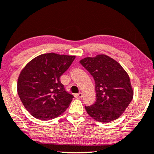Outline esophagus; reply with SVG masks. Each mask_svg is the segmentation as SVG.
Wrapping results in <instances>:
<instances>
[{
  "mask_svg": "<svg viewBox=\"0 0 154 154\" xmlns=\"http://www.w3.org/2000/svg\"><path fill=\"white\" fill-rule=\"evenodd\" d=\"M82 97H83V95L81 92L78 93V94H75V97L76 99H81Z\"/></svg>",
  "mask_w": 154,
  "mask_h": 154,
  "instance_id": "esophagus-1",
  "label": "esophagus"
}]
</instances>
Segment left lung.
I'll list each match as a JSON object with an SVG mask.
<instances>
[{
  "label": "left lung",
  "mask_w": 154,
  "mask_h": 154,
  "mask_svg": "<svg viewBox=\"0 0 154 154\" xmlns=\"http://www.w3.org/2000/svg\"><path fill=\"white\" fill-rule=\"evenodd\" d=\"M79 63L95 82L97 100L94 104L85 106L87 112L103 123L118 119L133 99L128 74L119 63L105 54L84 58Z\"/></svg>",
  "instance_id": "left-lung-1"
}]
</instances>
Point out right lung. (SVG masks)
I'll list each match as a JSON object with an SVG mask.
<instances>
[{
    "instance_id": "right-lung-1",
    "label": "right lung",
    "mask_w": 154,
    "mask_h": 154,
    "mask_svg": "<svg viewBox=\"0 0 154 154\" xmlns=\"http://www.w3.org/2000/svg\"><path fill=\"white\" fill-rule=\"evenodd\" d=\"M75 58L53 52L43 54L31 60L21 71L17 93L25 109L35 118L52 119L69 106L74 97L65 91L60 77Z\"/></svg>"
}]
</instances>
